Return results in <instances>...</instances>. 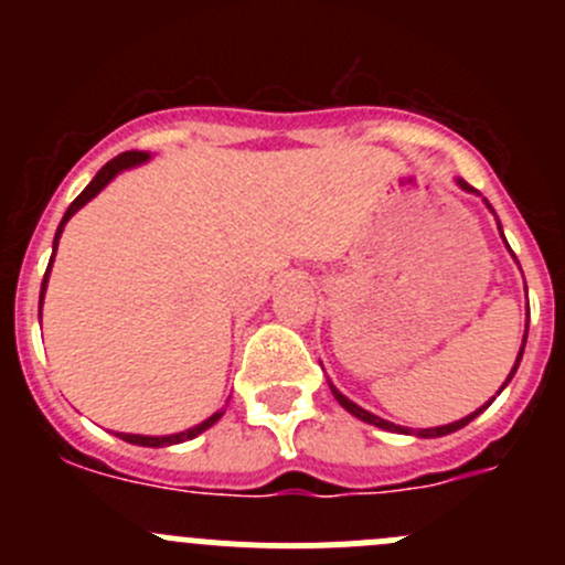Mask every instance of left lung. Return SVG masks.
Returning a JSON list of instances; mask_svg holds the SVG:
<instances>
[{
    "label": "left lung",
    "instance_id": "obj_1",
    "mask_svg": "<svg viewBox=\"0 0 565 565\" xmlns=\"http://www.w3.org/2000/svg\"><path fill=\"white\" fill-rule=\"evenodd\" d=\"M459 185L465 188V191H476V188H472V185H467L465 180H459ZM500 235H503V232H500ZM525 341H527V333H525V339H522V350H520V358H516V363H514V369H511L509 380L514 377L516 366H520V361H522V352H525ZM509 380H505V383H509ZM330 391H333V396L339 398V404H341V407H344L347 413H352V415H355V418L366 420V424H374V426H380V429H388V431H407V429H402V426L391 424V420H383V418H377V415H372V413H366V409H361V407H358L355 402H350V398H347L344 393H339V391H335L333 385H330ZM500 391H503V388H500ZM487 407H489V402L483 404L481 409H476V413H472V415H467V418L457 420V424H448V426H435V429H418V431H415V435H418V437H443V435H451V431H457V429H461V426H467V424H470V420L476 418L478 413H483V409H487Z\"/></svg>",
    "mask_w": 565,
    "mask_h": 565
}]
</instances>
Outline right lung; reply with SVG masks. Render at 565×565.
<instances>
[{"label": "right lung", "instance_id": "obj_1", "mask_svg": "<svg viewBox=\"0 0 565 565\" xmlns=\"http://www.w3.org/2000/svg\"><path fill=\"white\" fill-rule=\"evenodd\" d=\"M141 161H147V152H136V150H128V152H122V156L111 158V161H108L106 167L100 169V172L93 177V182H89V185L84 188V191L78 193L76 199H73V204H71V207H67L65 218H62L60 230H56V237H54V250H56V243H60V235H62V230H65L67 218H71V215L76 213L78 207H84V204H87L89 199H93V196H98V193L104 191V188L108 185V182H111L114 177H117L119 172H122V169H128V167H136V163H141ZM51 262H54V256H51ZM51 262H49V270H45V276H43V287H40V303H43L45 281H49V273H51ZM221 415H224V409H221V413H215V415H210L207 420H202V424H199V426H193V429H188V431H180V435H169V437L119 435V437H122L125 443H134V446H147V448H163V446H174V443H185V440H191V437L202 435V431H204V429H210V426H213L215 420L221 418Z\"/></svg>", "mask_w": 565, "mask_h": 565}]
</instances>
